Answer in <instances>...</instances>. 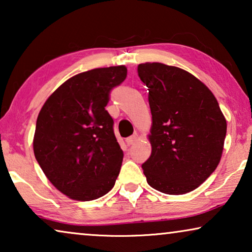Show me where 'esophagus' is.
Returning a JSON list of instances; mask_svg holds the SVG:
<instances>
[{"label": "esophagus", "mask_w": 252, "mask_h": 252, "mask_svg": "<svg viewBox=\"0 0 252 252\" xmlns=\"http://www.w3.org/2000/svg\"><path fill=\"white\" fill-rule=\"evenodd\" d=\"M136 140H137V136H136V134H135V135H132V136L127 137L126 143L128 144V146H132V144H134V143L136 142Z\"/></svg>", "instance_id": "34e87169"}]
</instances>
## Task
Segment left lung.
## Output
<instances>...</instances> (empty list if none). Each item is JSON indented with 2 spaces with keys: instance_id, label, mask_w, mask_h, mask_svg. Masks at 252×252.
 Segmentation results:
<instances>
[{
  "instance_id": "1",
  "label": "left lung",
  "mask_w": 252,
  "mask_h": 252,
  "mask_svg": "<svg viewBox=\"0 0 252 252\" xmlns=\"http://www.w3.org/2000/svg\"><path fill=\"white\" fill-rule=\"evenodd\" d=\"M148 87L153 126L151 155L142 164L156 190L181 195L202 185L218 166L227 124L218 101L197 78L175 66H137Z\"/></svg>"
}]
</instances>
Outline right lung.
I'll return each mask as SVG.
<instances>
[{"label":"right lung","instance_id":"add662e5","mask_svg":"<svg viewBox=\"0 0 252 252\" xmlns=\"http://www.w3.org/2000/svg\"><path fill=\"white\" fill-rule=\"evenodd\" d=\"M126 75L124 65L74 75L49 96L37 116L34 155L51 184L72 199L93 201L115 186L124 153L105 106Z\"/></svg>","mask_w":252,"mask_h":252}]
</instances>
